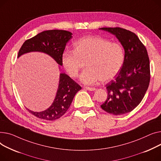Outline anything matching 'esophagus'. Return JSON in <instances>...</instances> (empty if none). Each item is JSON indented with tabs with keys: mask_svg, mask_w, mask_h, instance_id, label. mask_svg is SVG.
<instances>
[{
	"mask_svg": "<svg viewBox=\"0 0 161 161\" xmlns=\"http://www.w3.org/2000/svg\"><path fill=\"white\" fill-rule=\"evenodd\" d=\"M85 88H86V90H89V91H95L96 90V88H90V87H85Z\"/></svg>",
	"mask_w": 161,
	"mask_h": 161,
	"instance_id": "34e87169",
	"label": "esophagus"
}]
</instances>
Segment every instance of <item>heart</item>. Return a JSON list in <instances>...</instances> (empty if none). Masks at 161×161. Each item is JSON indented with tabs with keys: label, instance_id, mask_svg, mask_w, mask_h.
Instances as JSON below:
<instances>
[{
	"label": "heart",
	"instance_id": "heart-1",
	"mask_svg": "<svg viewBox=\"0 0 161 161\" xmlns=\"http://www.w3.org/2000/svg\"><path fill=\"white\" fill-rule=\"evenodd\" d=\"M124 60V50L119 43L99 36H86L74 43L73 51L63 54L62 64L69 76L75 78L86 62L88 68L82 72L80 79L84 84L91 85L101 80L114 79Z\"/></svg>",
	"mask_w": 161,
	"mask_h": 161
}]
</instances>
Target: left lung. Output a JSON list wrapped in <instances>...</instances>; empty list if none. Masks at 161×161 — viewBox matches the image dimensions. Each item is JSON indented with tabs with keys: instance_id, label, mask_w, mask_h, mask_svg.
Returning a JSON list of instances; mask_svg holds the SVG:
<instances>
[{
	"instance_id": "8db88e82",
	"label": "left lung",
	"mask_w": 161,
	"mask_h": 161,
	"mask_svg": "<svg viewBox=\"0 0 161 161\" xmlns=\"http://www.w3.org/2000/svg\"><path fill=\"white\" fill-rule=\"evenodd\" d=\"M114 35L125 51L122 68L106 85L107 100L101 105L111 114L121 115L135 109L144 98L150 81L149 59L145 46L133 32L124 28H101Z\"/></svg>"
}]
</instances>
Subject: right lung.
I'll use <instances>...</instances> for the list:
<instances>
[{
  "instance_id": "obj_1",
  "label": "right lung",
  "mask_w": 161,
  "mask_h": 161,
  "mask_svg": "<svg viewBox=\"0 0 161 161\" xmlns=\"http://www.w3.org/2000/svg\"><path fill=\"white\" fill-rule=\"evenodd\" d=\"M71 37L72 33L69 31L62 30L43 31L26 40L19 49L17 57L28 53L41 52L49 55L58 65H62V57L65 47ZM81 88L68 75L61 73L58 90L52 105L42 112H34L28 108L27 110L34 116L42 119L47 121L57 119L68 110L75 94Z\"/></svg>"
}]
</instances>
